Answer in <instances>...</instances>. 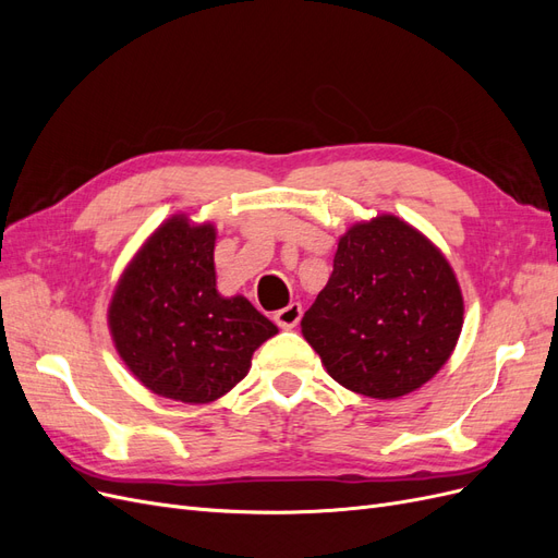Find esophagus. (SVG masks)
Masks as SVG:
<instances>
[{
	"instance_id": "obj_1",
	"label": "esophagus",
	"mask_w": 558,
	"mask_h": 558,
	"mask_svg": "<svg viewBox=\"0 0 558 558\" xmlns=\"http://www.w3.org/2000/svg\"><path fill=\"white\" fill-rule=\"evenodd\" d=\"M300 318H302L300 302H291V305H286L283 310L275 312V324H277L279 328H283V330L295 328V326L300 324Z\"/></svg>"
}]
</instances>
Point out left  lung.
Masks as SVG:
<instances>
[{
  "label": "left lung",
  "instance_id": "obj_1",
  "mask_svg": "<svg viewBox=\"0 0 558 558\" xmlns=\"http://www.w3.org/2000/svg\"><path fill=\"white\" fill-rule=\"evenodd\" d=\"M300 328L337 384L396 400L451 359L463 328V293L424 232L379 214L353 223L337 242L332 275Z\"/></svg>",
  "mask_w": 558,
  "mask_h": 558
}]
</instances>
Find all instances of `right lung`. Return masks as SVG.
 <instances>
[{
	"instance_id": "add662e5",
	"label": "right lung",
	"mask_w": 558,
	"mask_h": 558,
	"mask_svg": "<svg viewBox=\"0 0 558 558\" xmlns=\"http://www.w3.org/2000/svg\"><path fill=\"white\" fill-rule=\"evenodd\" d=\"M216 228L189 214L162 221L123 269L109 302L118 356L150 393L207 404L238 386L279 328L244 295L216 289Z\"/></svg>"
}]
</instances>
